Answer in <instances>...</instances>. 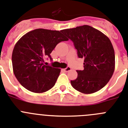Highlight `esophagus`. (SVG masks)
<instances>
[{
  "label": "esophagus",
  "mask_w": 128,
  "mask_h": 128,
  "mask_svg": "<svg viewBox=\"0 0 128 128\" xmlns=\"http://www.w3.org/2000/svg\"><path fill=\"white\" fill-rule=\"evenodd\" d=\"M70 70H71V68H70V66H67L66 68L63 69V71H65V72H68L70 71Z\"/></svg>",
  "instance_id": "obj_1"
}]
</instances>
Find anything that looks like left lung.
I'll return each mask as SVG.
<instances>
[{
  "label": "left lung",
  "mask_w": 128,
  "mask_h": 128,
  "mask_svg": "<svg viewBox=\"0 0 128 128\" xmlns=\"http://www.w3.org/2000/svg\"><path fill=\"white\" fill-rule=\"evenodd\" d=\"M62 32L73 42L78 58L84 59V69L76 70L77 78L70 81L73 88L84 94L102 89L113 76L115 66L114 51L110 39L88 25Z\"/></svg>",
  "instance_id": "1"
}]
</instances>
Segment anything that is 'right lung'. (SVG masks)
<instances>
[{
    "instance_id": "right-lung-1",
    "label": "right lung",
    "mask_w": 128,
    "mask_h": 128,
    "mask_svg": "<svg viewBox=\"0 0 128 128\" xmlns=\"http://www.w3.org/2000/svg\"><path fill=\"white\" fill-rule=\"evenodd\" d=\"M61 31L39 28L24 35L17 42L12 53L15 77L24 88L41 93L54 86L61 69L44 64L56 46L68 39Z\"/></svg>"
}]
</instances>
